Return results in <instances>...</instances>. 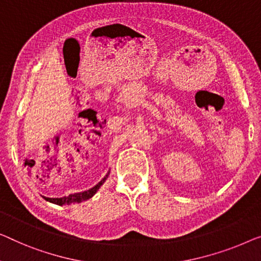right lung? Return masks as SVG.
<instances>
[{"label":"right lung","mask_w":261,"mask_h":261,"mask_svg":"<svg viewBox=\"0 0 261 261\" xmlns=\"http://www.w3.org/2000/svg\"><path fill=\"white\" fill-rule=\"evenodd\" d=\"M109 173H110V171H109V172L106 174V177H104L103 179L98 182V184L95 185L91 189L87 190V191L72 193V194H69V196H65V197H62V198H48V197H43V198L46 201H50V203L60 205V206L70 205V204H73V203H82V201L88 200V199H90L91 197H93V194L98 191L100 186H102L104 184V181L107 180V178L109 177Z\"/></svg>","instance_id":"obj_1"}]
</instances>
